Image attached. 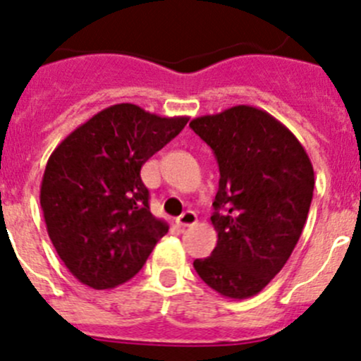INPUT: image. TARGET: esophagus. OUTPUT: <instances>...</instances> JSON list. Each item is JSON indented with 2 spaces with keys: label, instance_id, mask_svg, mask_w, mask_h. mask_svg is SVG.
Returning <instances> with one entry per match:
<instances>
[{
  "label": "esophagus",
  "instance_id": "1",
  "mask_svg": "<svg viewBox=\"0 0 361 361\" xmlns=\"http://www.w3.org/2000/svg\"><path fill=\"white\" fill-rule=\"evenodd\" d=\"M178 226L180 227H192V226H195V224H197V215H195L194 212H190V209H188V212H185L183 215H180L178 216Z\"/></svg>",
  "mask_w": 361,
  "mask_h": 361
}]
</instances>
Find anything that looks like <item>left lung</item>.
<instances>
[{"label":"left lung","instance_id":"1","mask_svg":"<svg viewBox=\"0 0 361 361\" xmlns=\"http://www.w3.org/2000/svg\"><path fill=\"white\" fill-rule=\"evenodd\" d=\"M190 127L215 153L216 247L195 259L204 284L231 300L261 293L284 268L305 227L314 167L302 142L266 111L234 106Z\"/></svg>","mask_w":361,"mask_h":361}]
</instances>
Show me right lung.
Here are the masks:
<instances>
[{"mask_svg":"<svg viewBox=\"0 0 361 361\" xmlns=\"http://www.w3.org/2000/svg\"><path fill=\"white\" fill-rule=\"evenodd\" d=\"M187 121L116 104L79 125L51 153L40 206L59 259L84 286L113 289L130 281L169 231L149 212L141 167Z\"/></svg>","mask_w":361,"mask_h":361,"instance_id":"add662e5","label":"right lung"}]
</instances>
